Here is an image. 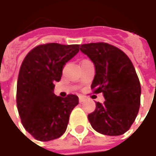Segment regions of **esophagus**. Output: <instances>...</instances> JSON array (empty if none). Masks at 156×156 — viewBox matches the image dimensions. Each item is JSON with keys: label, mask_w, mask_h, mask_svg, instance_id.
I'll return each mask as SVG.
<instances>
[{"label": "esophagus", "mask_w": 156, "mask_h": 156, "mask_svg": "<svg viewBox=\"0 0 156 156\" xmlns=\"http://www.w3.org/2000/svg\"><path fill=\"white\" fill-rule=\"evenodd\" d=\"M85 100H86V99H85L84 97H82V96L79 97V103H83Z\"/></svg>", "instance_id": "1"}]
</instances>
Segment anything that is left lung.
I'll return each instance as SVG.
<instances>
[{
  "label": "left lung",
  "mask_w": 156,
  "mask_h": 156,
  "mask_svg": "<svg viewBox=\"0 0 156 156\" xmlns=\"http://www.w3.org/2000/svg\"><path fill=\"white\" fill-rule=\"evenodd\" d=\"M80 51L95 67L91 88L103 93L104 104L88 115L94 129L106 135H121L134 123L140 105L141 87L134 65L120 49L105 42L83 44Z\"/></svg>",
  "instance_id": "left-lung-1"
}]
</instances>
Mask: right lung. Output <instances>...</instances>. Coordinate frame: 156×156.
Listing matches in <instances>:
<instances>
[{"mask_svg":"<svg viewBox=\"0 0 156 156\" xmlns=\"http://www.w3.org/2000/svg\"><path fill=\"white\" fill-rule=\"evenodd\" d=\"M78 51L77 44L39 45L22 62L17 79V109L25 129L37 140L58 139L67 129L78 98L55 95L54 83L60 81L66 62Z\"/></svg>","mask_w":156,"mask_h":156,"instance_id":"obj_1","label":"right lung"}]
</instances>
